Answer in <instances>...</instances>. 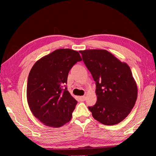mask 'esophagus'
Segmentation results:
<instances>
[{
	"label": "esophagus",
	"instance_id": "34e87169",
	"mask_svg": "<svg viewBox=\"0 0 156 156\" xmlns=\"http://www.w3.org/2000/svg\"><path fill=\"white\" fill-rule=\"evenodd\" d=\"M80 100L81 101H84L86 100V97L85 96H82V97H80Z\"/></svg>",
	"mask_w": 156,
	"mask_h": 156
}]
</instances>
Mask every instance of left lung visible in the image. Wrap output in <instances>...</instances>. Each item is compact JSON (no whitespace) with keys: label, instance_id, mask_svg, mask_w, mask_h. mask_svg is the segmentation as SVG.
Here are the masks:
<instances>
[{"label":"left lung","instance_id":"obj_1","mask_svg":"<svg viewBox=\"0 0 156 156\" xmlns=\"http://www.w3.org/2000/svg\"><path fill=\"white\" fill-rule=\"evenodd\" d=\"M80 53L96 82L97 103L88 107L92 117L105 125L119 123L130 113L137 98L130 68L105 49Z\"/></svg>","mask_w":156,"mask_h":156}]
</instances>
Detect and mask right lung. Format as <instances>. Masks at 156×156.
Returning a JSON list of instances; mask_svg holds the SVG:
<instances>
[{
  "label": "right lung",
  "instance_id": "obj_1",
  "mask_svg": "<svg viewBox=\"0 0 156 156\" xmlns=\"http://www.w3.org/2000/svg\"><path fill=\"white\" fill-rule=\"evenodd\" d=\"M80 54L70 49H59L39 59L28 76L27 98L35 117L48 127H60L71 120L77 101L63 86Z\"/></svg>",
  "mask_w": 156,
  "mask_h": 156
}]
</instances>
